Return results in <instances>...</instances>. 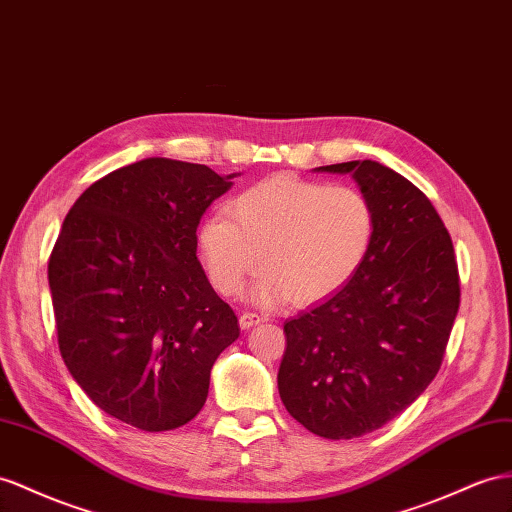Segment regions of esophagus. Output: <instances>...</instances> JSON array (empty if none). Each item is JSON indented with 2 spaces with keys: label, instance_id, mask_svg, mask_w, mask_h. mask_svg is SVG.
Returning a JSON list of instances; mask_svg holds the SVG:
<instances>
[{
  "label": "esophagus",
  "instance_id": "obj_1",
  "mask_svg": "<svg viewBox=\"0 0 512 512\" xmlns=\"http://www.w3.org/2000/svg\"><path fill=\"white\" fill-rule=\"evenodd\" d=\"M268 318L264 316V313H255V311H244L242 316H240V326L244 331H248V329H253V326H257V324H261V322H266Z\"/></svg>",
  "mask_w": 512,
  "mask_h": 512
}]
</instances>
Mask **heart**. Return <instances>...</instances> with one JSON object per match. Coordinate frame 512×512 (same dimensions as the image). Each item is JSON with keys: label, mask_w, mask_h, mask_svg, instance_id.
Segmentation results:
<instances>
[{"label": "heart", "mask_w": 512, "mask_h": 512, "mask_svg": "<svg viewBox=\"0 0 512 512\" xmlns=\"http://www.w3.org/2000/svg\"><path fill=\"white\" fill-rule=\"evenodd\" d=\"M376 235V214L361 190L277 175L231 201V214H209L199 253L222 296H238L264 264L259 303L311 305L333 296L361 270Z\"/></svg>", "instance_id": "1"}]
</instances>
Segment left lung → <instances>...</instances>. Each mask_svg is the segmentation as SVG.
<instances>
[{
	"label": "left lung",
	"mask_w": 512,
	"mask_h": 512,
	"mask_svg": "<svg viewBox=\"0 0 512 512\" xmlns=\"http://www.w3.org/2000/svg\"><path fill=\"white\" fill-rule=\"evenodd\" d=\"M352 175L376 214L361 270L283 324L279 393L296 422L324 439L385 426L437 376L461 305L448 229L428 196L372 160L316 168Z\"/></svg>",
	"instance_id": "obj_1"
}]
</instances>
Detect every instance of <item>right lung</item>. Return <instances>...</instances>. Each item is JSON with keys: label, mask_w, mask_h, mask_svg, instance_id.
<instances>
[{"label": "right lung", "mask_w": 512, "mask_h": 512, "mask_svg": "<svg viewBox=\"0 0 512 512\" xmlns=\"http://www.w3.org/2000/svg\"><path fill=\"white\" fill-rule=\"evenodd\" d=\"M231 177L147 157L95 181L62 222L47 268L60 355L123 424H188L214 361L240 335L196 257V227Z\"/></svg>", "instance_id": "add662e5"}]
</instances>
